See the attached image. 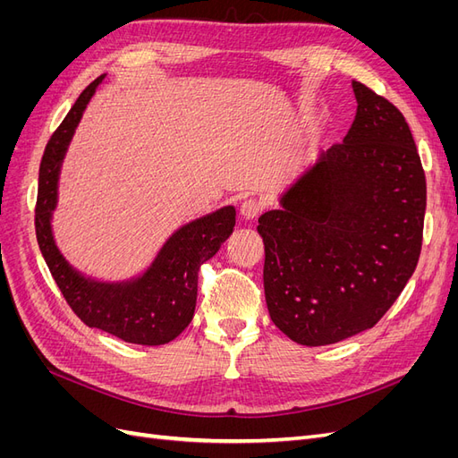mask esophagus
<instances>
[{
	"instance_id": "esophagus-1",
	"label": "esophagus",
	"mask_w": 458,
	"mask_h": 458,
	"mask_svg": "<svg viewBox=\"0 0 458 458\" xmlns=\"http://www.w3.org/2000/svg\"><path fill=\"white\" fill-rule=\"evenodd\" d=\"M261 210H263V204L256 199H246L244 202H241V208H239V212L244 219H256L261 214Z\"/></svg>"
}]
</instances>
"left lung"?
Wrapping results in <instances>:
<instances>
[{
	"instance_id": "obj_1",
	"label": "left lung",
	"mask_w": 458,
	"mask_h": 458,
	"mask_svg": "<svg viewBox=\"0 0 458 458\" xmlns=\"http://www.w3.org/2000/svg\"><path fill=\"white\" fill-rule=\"evenodd\" d=\"M357 114L258 219L271 321L301 345L372 328L419 263L426 177L403 114L352 81Z\"/></svg>"
}]
</instances>
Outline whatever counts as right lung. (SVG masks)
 Returning a JSON list of instances; mask_svg holds the SVG:
<instances>
[{"mask_svg":"<svg viewBox=\"0 0 458 458\" xmlns=\"http://www.w3.org/2000/svg\"><path fill=\"white\" fill-rule=\"evenodd\" d=\"M103 78L99 76L81 91L46 147L39 164L36 237L55 283L81 321L123 342L162 345L177 338L192 321L199 269L231 237L237 212L233 206H224L189 221L162 244L157 258L141 275L128 281H99L74 269L55 242L51 219L57 208L59 175L66 148Z\"/></svg>","mask_w":458,"mask_h":458,"instance_id":"right-lung-1","label":"right lung"}]
</instances>
